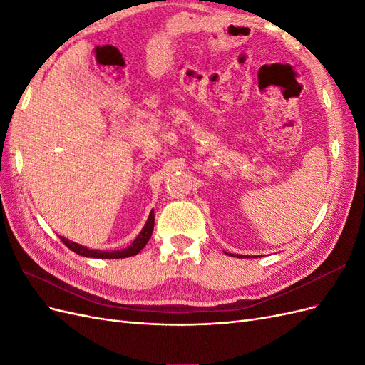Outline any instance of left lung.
<instances>
[{"label": "left lung", "instance_id": "1", "mask_svg": "<svg viewBox=\"0 0 365 365\" xmlns=\"http://www.w3.org/2000/svg\"><path fill=\"white\" fill-rule=\"evenodd\" d=\"M230 256H233V257H239V259H242V257H245V256H240V254H231V252H230Z\"/></svg>", "mask_w": 365, "mask_h": 365}]
</instances>
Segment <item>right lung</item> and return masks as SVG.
I'll return each instance as SVG.
<instances>
[{
	"label": "right lung",
	"mask_w": 365,
	"mask_h": 365,
	"mask_svg": "<svg viewBox=\"0 0 365 365\" xmlns=\"http://www.w3.org/2000/svg\"><path fill=\"white\" fill-rule=\"evenodd\" d=\"M153 224H155V216H153V210L150 212L145 227L140 231V235L135 237V240L132 242V244L123 250H117V251H101V250H90L86 247H82L79 244H76V242H71L65 237H61V240L63 242L65 245H67L71 251H74L76 254H79V256L83 257H93V259H125V257H130V256H135L138 254L145 245L148 244V240L152 236V231H153Z\"/></svg>",
	"instance_id": "right-lung-1"
}]
</instances>
